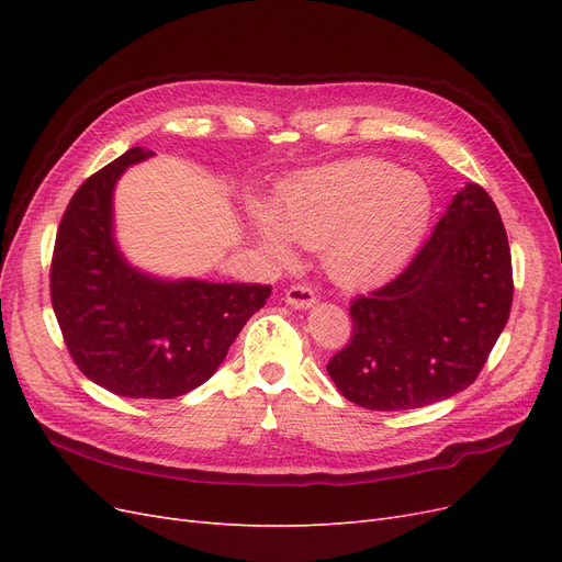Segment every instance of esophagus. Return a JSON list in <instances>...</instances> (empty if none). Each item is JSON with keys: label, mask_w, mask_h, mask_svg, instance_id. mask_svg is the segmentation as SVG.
<instances>
[{"label": "esophagus", "mask_w": 562, "mask_h": 562, "mask_svg": "<svg viewBox=\"0 0 562 562\" xmlns=\"http://www.w3.org/2000/svg\"><path fill=\"white\" fill-rule=\"evenodd\" d=\"M285 302L295 310H310L316 304V295L310 285H293V288H288Z\"/></svg>", "instance_id": "34e87169"}]
</instances>
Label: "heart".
<instances>
[{"label": "heart", "instance_id": "heart-1", "mask_svg": "<svg viewBox=\"0 0 562 562\" xmlns=\"http://www.w3.org/2000/svg\"><path fill=\"white\" fill-rule=\"evenodd\" d=\"M429 223L431 194L419 176L361 157L304 171L283 187L271 213L255 215L252 229L277 258L291 255L288 239L318 248L337 285L366 288L413 258Z\"/></svg>", "mask_w": 562, "mask_h": 562}]
</instances>
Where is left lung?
<instances>
[{"label": "left lung", "instance_id": "1", "mask_svg": "<svg viewBox=\"0 0 562 562\" xmlns=\"http://www.w3.org/2000/svg\"><path fill=\"white\" fill-rule=\"evenodd\" d=\"M514 300L499 211L475 182L459 190L401 274L349 307L353 335L328 363L342 396L411 411L464 391L485 366Z\"/></svg>", "mask_w": 562, "mask_h": 562}]
</instances>
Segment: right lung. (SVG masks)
<instances>
[{
  "label": "right lung",
  "mask_w": 562,
  "mask_h": 562,
  "mask_svg": "<svg viewBox=\"0 0 562 562\" xmlns=\"http://www.w3.org/2000/svg\"><path fill=\"white\" fill-rule=\"evenodd\" d=\"M155 151L131 147L83 182L50 262V302L77 368L128 398H176L206 382L271 293L258 283L164 279L126 260L114 234V187Z\"/></svg>",
  "instance_id": "obj_1"
}]
</instances>
